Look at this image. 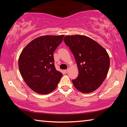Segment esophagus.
I'll return each instance as SVG.
<instances>
[{
    "label": "esophagus",
    "instance_id": "obj_1",
    "mask_svg": "<svg viewBox=\"0 0 127 127\" xmlns=\"http://www.w3.org/2000/svg\"><path fill=\"white\" fill-rule=\"evenodd\" d=\"M68 69H65V73H68Z\"/></svg>",
    "mask_w": 127,
    "mask_h": 127
}]
</instances>
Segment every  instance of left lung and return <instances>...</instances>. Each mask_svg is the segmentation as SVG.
<instances>
[{"instance_id": "left-lung-1", "label": "left lung", "mask_w": 127, "mask_h": 127, "mask_svg": "<svg viewBox=\"0 0 127 127\" xmlns=\"http://www.w3.org/2000/svg\"><path fill=\"white\" fill-rule=\"evenodd\" d=\"M64 41L73 54L78 68V76L72 80L74 86L85 94L95 91L109 71L110 58L107 51L86 36L67 35Z\"/></svg>"}]
</instances>
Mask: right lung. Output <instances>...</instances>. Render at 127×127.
Wrapping results in <instances>:
<instances>
[{
  "instance_id": "add662e5",
  "label": "right lung",
  "mask_w": 127,
  "mask_h": 127,
  "mask_svg": "<svg viewBox=\"0 0 127 127\" xmlns=\"http://www.w3.org/2000/svg\"><path fill=\"white\" fill-rule=\"evenodd\" d=\"M64 35L36 38L23 49L18 59L19 69L26 83L36 93L48 94L57 87L63 74L57 70L53 53Z\"/></svg>"
}]
</instances>
